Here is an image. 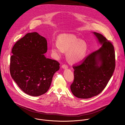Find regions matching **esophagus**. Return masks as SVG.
<instances>
[{
    "mask_svg": "<svg viewBox=\"0 0 125 125\" xmlns=\"http://www.w3.org/2000/svg\"><path fill=\"white\" fill-rule=\"evenodd\" d=\"M62 67L63 68H64V69H66V68H68V66H67V65H66V64H63L62 66Z\"/></svg>",
    "mask_w": 125,
    "mask_h": 125,
    "instance_id": "obj_1",
    "label": "esophagus"
}]
</instances>
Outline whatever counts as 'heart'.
Returning a JSON list of instances; mask_svg holds the SVG:
<instances>
[{
  "instance_id": "b5f03b06",
  "label": "heart",
  "mask_w": 125,
  "mask_h": 125,
  "mask_svg": "<svg viewBox=\"0 0 125 125\" xmlns=\"http://www.w3.org/2000/svg\"><path fill=\"white\" fill-rule=\"evenodd\" d=\"M87 47L86 43L72 35H62L58 38L57 43L51 44V50L54 56L60 58L66 52V56L69 62L77 63L86 57Z\"/></svg>"
}]
</instances>
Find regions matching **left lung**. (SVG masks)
I'll return each mask as SVG.
<instances>
[{
  "label": "left lung",
  "mask_w": 125,
  "mask_h": 125,
  "mask_svg": "<svg viewBox=\"0 0 125 125\" xmlns=\"http://www.w3.org/2000/svg\"><path fill=\"white\" fill-rule=\"evenodd\" d=\"M102 46L73 66L72 93L80 98H88L100 94L106 87L115 68V53L112 43L99 33L94 32Z\"/></svg>",
  "instance_id": "left-lung-1"
}]
</instances>
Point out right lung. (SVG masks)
I'll list each match as a JSON object with an SVG mask.
<instances>
[{"label": "right lung", "mask_w": 125, "mask_h": 125, "mask_svg": "<svg viewBox=\"0 0 125 125\" xmlns=\"http://www.w3.org/2000/svg\"><path fill=\"white\" fill-rule=\"evenodd\" d=\"M46 39L37 32L27 33L14 45L10 57L11 76L19 88L31 96L46 93L59 62L47 58Z\"/></svg>", "instance_id": "obj_1"}]
</instances>
